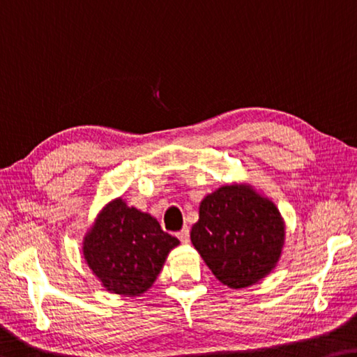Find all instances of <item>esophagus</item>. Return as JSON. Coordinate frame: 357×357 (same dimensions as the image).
<instances>
[{"label": "esophagus", "mask_w": 357, "mask_h": 357, "mask_svg": "<svg viewBox=\"0 0 357 357\" xmlns=\"http://www.w3.org/2000/svg\"><path fill=\"white\" fill-rule=\"evenodd\" d=\"M178 238L181 240V243H189V238H190V235H189V229H188V227H184L183 230L178 231Z\"/></svg>", "instance_id": "esophagus-1"}]
</instances>
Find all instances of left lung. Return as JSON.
Wrapping results in <instances>:
<instances>
[{
    "mask_svg": "<svg viewBox=\"0 0 357 357\" xmlns=\"http://www.w3.org/2000/svg\"><path fill=\"white\" fill-rule=\"evenodd\" d=\"M190 240L222 284L241 289L276 267L284 220L275 203L251 185H222L202 200Z\"/></svg>",
    "mask_w": 357,
    "mask_h": 357,
    "instance_id": "8db88e82",
    "label": "left lung"
}]
</instances>
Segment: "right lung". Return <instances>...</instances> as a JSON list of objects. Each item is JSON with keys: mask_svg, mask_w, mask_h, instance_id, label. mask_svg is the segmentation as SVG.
Wrapping results in <instances>:
<instances>
[{"mask_svg": "<svg viewBox=\"0 0 357 357\" xmlns=\"http://www.w3.org/2000/svg\"><path fill=\"white\" fill-rule=\"evenodd\" d=\"M178 245L155 218L116 199L101 209L84 236L82 252L106 291L135 297L154 284L168 252Z\"/></svg>", "mask_w": 357, "mask_h": 357, "instance_id": "add662e5", "label": "right lung"}]
</instances>
